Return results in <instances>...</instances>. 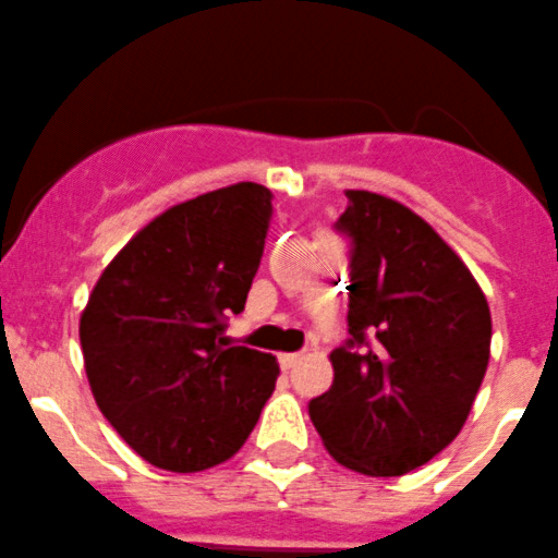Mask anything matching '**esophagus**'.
Segmentation results:
<instances>
[{"instance_id": "esophagus-1", "label": "esophagus", "mask_w": 558, "mask_h": 558, "mask_svg": "<svg viewBox=\"0 0 558 558\" xmlns=\"http://www.w3.org/2000/svg\"><path fill=\"white\" fill-rule=\"evenodd\" d=\"M299 362H301V353H282V355H279V367H282L284 373H290V369H293Z\"/></svg>"}]
</instances>
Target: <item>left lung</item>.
I'll list each match as a JSON object with an SVG mask.
<instances>
[{"label":"left lung","mask_w":558,"mask_h":558,"mask_svg":"<svg viewBox=\"0 0 558 558\" xmlns=\"http://www.w3.org/2000/svg\"><path fill=\"white\" fill-rule=\"evenodd\" d=\"M348 333L310 418L337 463L402 476L454 441L490 359V310L463 259L405 205L348 191Z\"/></svg>","instance_id":"1"}]
</instances>
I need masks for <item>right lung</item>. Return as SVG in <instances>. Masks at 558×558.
I'll return each mask as SVG.
<instances>
[{"label": "right lung", "instance_id": "right-lung-1", "mask_svg": "<svg viewBox=\"0 0 558 558\" xmlns=\"http://www.w3.org/2000/svg\"><path fill=\"white\" fill-rule=\"evenodd\" d=\"M259 183L180 203L136 232L82 315L84 367L100 413L158 469L203 471L246 444L279 375L274 355L230 344L270 216Z\"/></svg>", "mask_w": 558, "mask_h": 558}]
</instances>
